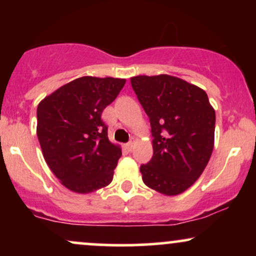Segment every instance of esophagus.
Instances as JSON below:
<instances>
[{
  "label": "esophagus",
  "instance_id": "obj_1",
  "mask_svg": "<svg viewBox=\"0 0 256 256\" xmlns=\"http://www.w3.org/2000/svg\"><path fill=\"white\" fill-rule=\"evenodd\" d=\"M134 140H130V142H128V144H126V148H128V152H131L132 149H134Z\"/></svg>",
  "mask_w": 256,
  "mask_h": 256
}]
</instances>
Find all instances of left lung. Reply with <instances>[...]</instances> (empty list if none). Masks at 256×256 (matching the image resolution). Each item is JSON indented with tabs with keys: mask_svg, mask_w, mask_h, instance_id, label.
Returning a JSON list of instances; mask_svg holds the SVG:
<instances>
[{
	"mask_svg": "<svg viewBox=\"0 0 256 256\" xmlns=\"http://www.w3.org/2000/svg\"><path fill=\"white\" fill-rule=\"evenodd\" d=\"M131 85L152 126V158L140 168L143 182L162 195H179L210 161L216 110L204 90L178 77L136 76Z\"/></svg>",
	"mask_w": 256,
	"mask_h": 256,
	"instance_id": "8db88e82",
	"label": "left lung"
}]
</instances>
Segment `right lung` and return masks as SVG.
<instances>
[{
	"mask_svg": "<svg viewBox=\"0 0 256 256\" xmlns=\"http://www.w3.org/2000/svg\"><path fill=\"white\" fill-rule=\"evenodd\" d=\"M126 79L85 76L46 96L37 107V137L44 160L60 183L77 194L107 186L122 148L108 140L101 114Z\"/></svg>",
	"mask_w": 256,
	"mask_h": 256,
	"instance_id": "1",
	"label": "right lung"
}]
</instances>
